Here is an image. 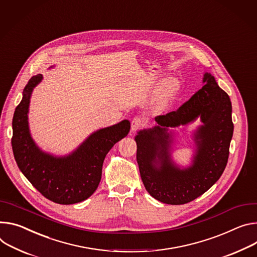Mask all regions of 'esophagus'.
Masks as SVG:
<instances>
[{
	"mask_svg": "<svg viewBox=\"0 0 257 257\" xmlns=\"http://www.w3.org/2000/svg\"><path fill=\"white\" fill-rule=\"evenodd\" d=\"M145 124V121L142 118H134L131 122V131L135 132L138 129H141Z\"/></svg>",
	"mask_w": 257,
	"mask_h": 257,
	"instance_id": "esophagus-1",
	"label": "esophagus"
}]
</instances>
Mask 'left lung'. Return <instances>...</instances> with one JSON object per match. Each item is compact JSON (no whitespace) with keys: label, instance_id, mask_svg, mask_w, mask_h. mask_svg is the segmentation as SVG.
<instances>
[{"label":"left lung","instance_id":"obj_1","mask_svg":"<svg viewBox=\"0 0 257 257\" xmlns=\"http://www.w3.org/2000/svg\"><path fill=\"white\" fill-rule=\"evenodd\" d=\"M204 86L175 111L157 115L158 126L135 136L136 159L146 190L156 200L170 205L189 203L205 192L223 173L234 132L231 102L214 77L205 73ZM198 116L203 123L195 133L197 146L193 165L180 170L169 149L168 126L186 124Z\"/></svg>","mask_w":257,"mask_h":257}]
</instances>
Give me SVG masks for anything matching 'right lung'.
Here are the masks:
<instances>
[{"instance_id":"right-lung-1","label":"right lung","mask_w":257,"mask_h":257,"mask_svg":"<svg viewBox=\"0 0 257 257\" xmlns=\"http://www.w3.org/2000/svg\"><path fill=\"white\" fill-rule=\"evenodd\" d=\"M42 79V75L31 78L15 108L11 139L14 158L23 175L45 198L62 205L79 203L96 191L104 158L116 143L127 136L130 122L124 120L92 133L68 156L54 157L44 153L33 141L28 116L32 92Z\"/></svg>"}]
</instances>
